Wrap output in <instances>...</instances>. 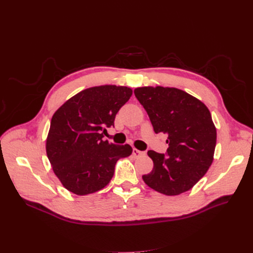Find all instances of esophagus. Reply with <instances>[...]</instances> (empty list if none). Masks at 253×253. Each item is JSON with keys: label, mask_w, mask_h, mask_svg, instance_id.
Returning a JSON list of instances; mask_svg holds the SVG:
<instances>
[{"label": "esophagus", "mask_w": 253, "mask_h": 253, "mask_svg": "<svg viewBox=\"0 0 253 253\" xmlns=\"http://www.w3.org/2000/svg\"><path fill=\"white\" fill-rule=\"evenodd\" d=\"M132 153H133L134 157H140V156L145 155V153H144V152H142V151H138V150H136V149H133V151H132Z\"/></svg>", "instance_id": "obj_1"}]
</instances>
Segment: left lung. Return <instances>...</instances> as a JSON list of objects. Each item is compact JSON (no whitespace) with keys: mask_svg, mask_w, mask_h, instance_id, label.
<instances>
[{"mask_svg":"<svg viewBox=\"0 0 253 253\" xmlns=\"http://www.w3.org/2000/svg\"><path fill=\"white\" fill-rule=\"evenodd\" d=\"M134 94L147 111L155 133L168 135L166 155L148 152L154 168L142 175L143 181L167 196L191 190L213 161L216 128L207 106L177 88L139 87Z\"/></svg>","mask_w":253,"mask_h":253,"instance_id":"left-lung-1","label":"left lung"}]
</instances>
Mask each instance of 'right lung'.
<instances>
[{
    "instance_id": "add662e5",
    "label": "right lung",
    "mask_w": 253,
    "mask_h": 253,
    "mask_svg": "<svg viewBox=\"0 0 253 253\" xmlns=\"http://www.w3.org/2000/svg\"><path fill=\"white\" fill-rule=\"evenodd\" d=\"M132 90L104 85L85 89L54 113L46 140L52 169L63 187L84 196L103 189L114 176L119 159L132 154L129 144L102 140Z\"/></svg>"
}]
</instances>
